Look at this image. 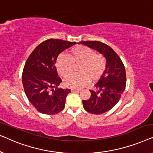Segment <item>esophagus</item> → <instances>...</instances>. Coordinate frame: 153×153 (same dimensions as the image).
I'll use <instances>...</instances> for the list:
<instances>
[{
  "instance_id": "34e87169",
  "label": "esophagus",
  "mask_w": 153,
  "mask_h": 153,
  "mask_svg": "<svg viewBox=\"0 0 153 153\" xmlns=\"http://www.w3.org/2000/svg\"><path fill=\"white\" fill-rule=\"evenodd\" d=\"M71 91H72V93H77V92L80 91V90H79V89H74V88H72V90H71Z\"/></svg>"
}]
</instances>
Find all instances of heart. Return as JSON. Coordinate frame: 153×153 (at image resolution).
I'll list each match as a JSON object with an SVG mask.
<instances>
[{"instance_id": "obj_1", "label": "heart", "mask_w": 153, "mask_h": 153, "mask_svg": "<svg viewBox=\"0 0 153 153\" xmlns=\"http://www.w3.org/2000/svg\"><path fill=\"white\" fill-rule=\"evenodd\" d=\"M79 64L77 71L68 76L64 84L71 88H80L86 85L91 79H100L106 69V62L101 54L95 53V50L83 45L74 46L70 49L69 56L62 53L56 60V65L60 76H65L74 69V65Z\"/></svg>"}]
</instances>
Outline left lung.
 Here are the masks:
<instances>
[{
    "mask_svg": "<svg viewBox=\"0 0 153 153\" xmlns=\"http://www.w3.org/2000/svg\"><path fill=\"white\" fill-rule=\"evenodd\" d=\"M103 54L106 60V70L95 85L97 91L91 90V97L83 100V107L93 114H104L114 107L120 100L126 86L124 64L111 47L99 41L80 42Z\"/></svg>",
    "mask_w": 153,
    "mask_h": 153,
    "instance_id": "1",
    "label": "left lung"
}]
</instances>
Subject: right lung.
Masks as SVG:
<instances>
[{
    "label": "right lung",
    "mask_w": 153,
    "mask_h": 153,
    "mask_svg": "<svg viewBox=\"0 0 153 153\" xmlns=\"http://www.w3.org/2000/svg\"><path fill=\"white\" fill-rule=\"evenodd\" d=\"M75 42L49 39L39 44L28 56L22 73L25 93L39 112L53 115L65 108L70 89L58 88L62 82L56 62L59 54Z\"/></svg>",
    "instance_id": "right-lung-1"
}]
</instances>
